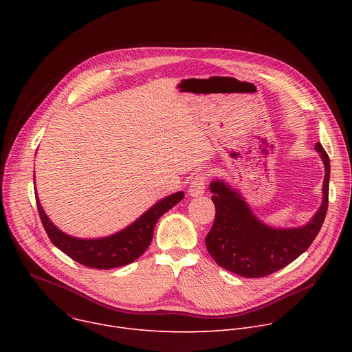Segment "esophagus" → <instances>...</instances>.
Wrapping results in <instances>:
<instances>
[{
	"instance_id": "1",
	"label": "esophagus",
	"mask_w": 352,
	"mask_h": 352,
	"mask_svg": "<svg viewBox=\"0 0 352 352\" xmlns=\"http://www.w3.org/2000/svg\"><path fill=\"white\" fill-rule=\"evenodd\" d=\"M206 181L208 177L205 173H199L193 177L190 185H189V195L190 196H199L205 193V188H206Z\"/></svg>"
}]
</instances>
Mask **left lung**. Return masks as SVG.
Masks as SVG:
<instances>
[{
    "label": "left lung",
    "mask_w": 352,
    "mask_h": 352,
    "mask_svg": "<svg viewBox=\"0 0 352 352\" xmlns=\"http://www.w3.org/2000/svg\"><path fill=\"white\" fill-rule=\"evenodd\" d=\"M316 150L326 170L323 204L315 217L300 228H270L261 223L241 196L224 182L210 184L216 217L205 242L220 267L242 277H266L289 265L311 246L323 226L329 206L330 159L319 142Z\"/></svg>",
    "instance_id": "1"
}]
</instances>
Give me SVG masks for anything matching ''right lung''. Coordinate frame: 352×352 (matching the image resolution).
<instances>
[{
	"mask_svg": "<svg viewBox=\"0 0 352 352\" xmlns=\"http://www.w3.org/2000/svg\"><path fill=\"white\" fill-rule=\"evenodd\" d=\"M184 197V192H177L160 200L152 209H148L140 219L107 238L102 239H79L60 231L45 216L38 199H36L37 210L43 227L60 250L75 262L98 270H109L135 262L143 255L152 242L153 230L157 220L170 209H173Z\"/></svg>",
	"mask_w": 352,
	"mask_h": 352,
	"instance_id": "obj_1",
	"label": "right lung"
}]
</instances>
